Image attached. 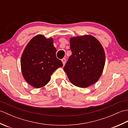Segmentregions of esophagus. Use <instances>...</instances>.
<instances>
[{
  "instance_id": "34e87169",
  "label": "esophagus",
  "mask_w": 128,
  "mask_h": 128,
  "mask_svg": "<svg viewBox=\"0 0 128 128\" xmlns=\"http://www.w3.org/2000/svg\"><path fill=\"white\" fill-rule=\"evenodd\" d=\"M62 64H63V65H65V64H66V58H62Z\"/></svg>"
}]
</instances>
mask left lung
<instances>
[{"label":"left lung","mask_w":128,"mask_h":128,"mask_svg":"<svg viewBox=\"0 0 128 128\" xmlns=\"http://www.w3.org/2000/svg\"><path fill=\"white\" fill-rule=\"evenodd\" d=\"M72 54L64 70L73 85L87 88L98 80L105 65V53L100 42L91 35L72 37Z\"/></svg>","instance_id":"1"}]
</instances>
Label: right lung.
<instances>
[{
    "instance_id": "right-lung-1",
    "label": "right lung",
    "mask_w": 128,
    "mask_h": 128,
    "mask_svg": "<svg viewBox=\"0 0 128 128\" xmlns=\"http://www.w3.org/2000/svg\"><path fill=\"white\" fill-rule=\"evenodd\" d=\"M56 51L53 38L47 39L42 34L28 42L21 59V71L27 82L37 88L47 85L54 71L62 66Z\"/></svg>"
}]
</instances>
